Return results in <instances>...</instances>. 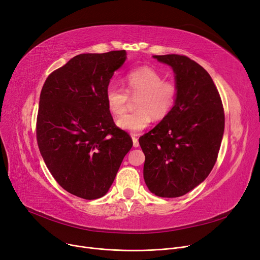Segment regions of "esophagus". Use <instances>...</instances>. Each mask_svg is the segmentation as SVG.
Listing matches in <instances>:
<instances>
[{"label":"esophagus","instance_id":"34e87169","mask_svg":"<svg viewBox=\"0 0 260 260\" xmlns=\"http://www.w3.org/2000/svg\"><path fill=\"white\" fill-rule=\"evenodd\" d=\"M132 139H133L134 147H138L139 146V141H138V138H137V135H132Z\"/></svg>","mask_w":260,"mask_h":260}]
</instances>
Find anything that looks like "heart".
<instances>
[{"label":"heart","instance_id":"obj_1","mask_svg":"<svg viewBox=\"0 0 260 260\" xmlns=\"http://www.w3.org/2000/svg\"><path fill=\"white\" fill-rule=\"evenodd\" d=\"M123 84L125 89L111 84L105 90V102L109 113L120 117L125 113L129 95L137 98L136 111L121 117L117 124L126 132L137 134L148 127L153 118L166 119L176 104L179 86L174 80H165V76L149 66H141L129 71Z\"/></svg>","mask_w":260,"mask_h":260}]
</instances>
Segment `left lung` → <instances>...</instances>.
<instances>
[{"mask_svg": "<svg viewBox=\"0 0 260 260\" xmlns=\"http://www.w3.org/2000/svg\"><path fill=\"white\" fill-rule=\"evenodd\" d=\"M154 58L172 66L179 92L171 114L139 138L143 177L156 196L175 198L195 188L213 170L224 111L211 76L197 62L181 54Z\"/></svg>", "mask_w": 260, "mask_h": 260, "instance_id": "left-lung-1", "label": "left lung"}]
</instances>
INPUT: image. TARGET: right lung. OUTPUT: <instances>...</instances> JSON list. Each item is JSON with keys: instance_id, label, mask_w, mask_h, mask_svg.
<instances>
[{"instance_id": "add662e5", "label": "right lung", "mask_w": 260, "mask_h": 260, "mask_svg": "<svg viewBox=\"0 0 260 260\" xmlns=\"http://www.w3.org/2000/svg\"><path fill=\"white\" fill-rule=\"evenodd\" d=\"M125 50L81 53L52 72L41 90L37 141L45 165L68 193L104 196L133 146L114 122L105 90Z\"/></svg>"}]
</instances>
